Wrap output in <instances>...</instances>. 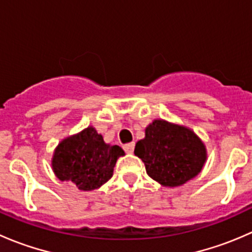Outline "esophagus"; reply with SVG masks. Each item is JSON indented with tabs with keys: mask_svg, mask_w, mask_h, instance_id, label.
I'll list each match as a JSON object with an SVG mask.
<instances>
[{
	"mask_svg": "<svg viewBox=\"0 0 252 252\" xmlns=\"http://www.w3.org/2000/svg\"><path fill=\"white\" fill-rule=\"evenodd\" d=\"M134 147H135V142H129V144H126L123 146V149H124V151L126 152V154H133V151H134Z\"/></svg>",
	"mask_w": 252,
	"mask_h": 252,
	"instance_id": "obj_1",
	"label": "esophagus"
}]
</instances>
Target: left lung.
I'll return each mask as SVG.
<instances>
[{
    "label": "left lung",
    "mask_w": 252,
    "mask_h": 252,
    "mask_svg": "<svg viewBox=\"0 0 252 252\" xmlns=\"http://www.w3.org/2000/svg\"><path fill=\"white\" fill-rule=\"evenodd\" d=\"M134 154L147 174L163 187H179L200 173L206 161L202 141L190 129L166 121H155L138 141Z\"/></svg>",
    "instance_id": "1"
}]
</instances>
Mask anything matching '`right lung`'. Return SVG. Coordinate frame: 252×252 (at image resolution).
I'll use <instances>...</instances> for the list:
<instances>
[{"instance_id": "1", "label": "right lung", "mask_w": 252, "mask_h": 252, "mask_svg": "<svg viewBox=\"0 0 252 252\" xmlns=\"http://www.w3.org/2000/svg\"><path fill=\"white\" fill-rule=\"evenodd\" d=\"M122 147L105 144L102 135L90 126L64 139L56 149L52 168L60 180H72L78 189L89 191L111 179Z\"/></svg>"}]
</instances>
